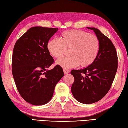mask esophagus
Returning <instances> with one entry per match:
<instances>
[{
    "label": "esophagus",
    "mask_w": 128,
    "mask_h": 128,
    "mask_svg": "<svg viewBox=\"0 0 128 128\" xmlns=\"http://www.w3.org/2000/svg\"><path fill=\"white\" fill-rule=\"evenodd\" d=\"M63 71H64V74H68V73L70 72V70H69V69H64Z\"/></svg>",
    "instance_id": "esophagus-1"
}]
</instances>
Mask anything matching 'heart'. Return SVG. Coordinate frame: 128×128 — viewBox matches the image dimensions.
Masks as SVG:
<instances>
[{
	"instance_id": "heart-1",
	"label": "heart",
	"mask_w": 128,
	"mask_h": 128,
	"mask_svg": "<svg viewBox=\"0 0 128 128\" xmlns=\"http://www.w3.org/2000/svg\"><path fill=\"white\" fill-rule=\"evenodd\" d=\"M51 56L59 58L62 55L64 48H70V56L56 60V64L64 68H72L81 66L86 67L92 64L98 56L99 42L93 34L80 30H70L61 34L60 40L52 39L47 44Z\"/></svg>"
}]
</instances>
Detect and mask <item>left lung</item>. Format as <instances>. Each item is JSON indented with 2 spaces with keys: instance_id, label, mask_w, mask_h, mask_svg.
<instances>
[{
  "instance_id": "1",
  "label": "left lung",
  "mask_w": 128,
  "mask_h": 128,
  "mask_svg": "<svg viewBox=\"0 0 128 128\" xmlns=\"http://www.w3.org/2000/svg\"><path fill=\"white\" fill-rule=\"evenodd\" d=\"M92 30L99 42L98 56L86 68L71 71L74 81L71 87L74 98L79 102L88 104L102 99L110 90L118 69V60L112 42L95 28Z\"/></svg>"
}]
</instances>
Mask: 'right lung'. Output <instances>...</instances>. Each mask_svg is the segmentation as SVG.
I'll use <instances>...</instances> for the list:
<instances>
[{"label":"right lung","mask_w":128,"mask_h":128,"mask_svg":"<svg viewBox=\"0 0 128 128\" xmlns=\"http://www.w3.org/2000/svg\"><path fill=\"white\" fill-rule=\"evenodd\" d=\"M58 28L34 26L17 40L13 51L12 74L19 93L35 106L45 104L53 96L55 86L64 76L60 66L48 69L54 62L47 43Z\"/></svg>","instance_id":"add662e5"}]
</instances>
